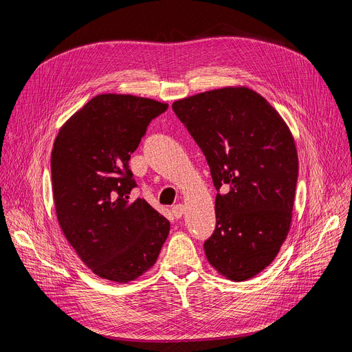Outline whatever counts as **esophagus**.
<instances>
[{"mask_svg": "<svg viewBox=\"0 0 352 352\" xmlns=\"http://www.w3.org/2000/svg\"><path fill=\"white\" fill-rule=\"evenodd\" d=\"M184 213H185L184 205H175V206H173V214H174L175 219H181V217L184 216Z\"/></svg>", "mask_w": 352, "mask_h": 352, "instance_id": "1", "label": "esophagus"}]
</instances>
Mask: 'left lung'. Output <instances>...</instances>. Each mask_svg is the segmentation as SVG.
<instances>
[{"mask_svg":"<svg viewBox=\"0 0 352 352\" xmlns=\"http://www.w3.org/2000/svg\"><path fill=\"white\" fill-rule=\"evenodd\" d=\"M173 110L221 190L206 258L228 280L252 278L274 261L291 227L298 178L294 136L267 100L246 86L179 98Z\"/></svg>","mask_w":352,"mask_h":352,"instance_id":"1","label":"left lung"}]
</instances>
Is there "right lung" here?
<instances>
[{"label":"right lung","mask_w":352,"mask_h":352,"mask_svg":"<svg viewBox=\"0 0 352 352\" xmlns=\"http://www.w3.org/2000/svg\"><path fill=\"white\" fill-rule=\"evenodd\" d=\"M168 104L132 94L93 97L60 128L52 152L58 224L80 261L98 277L129 283L152 267L170 221L136 186L129 159L148 122Z\"/></svg>","instance_id":"1"}]
</instances>
